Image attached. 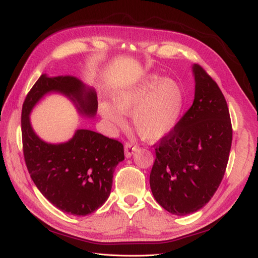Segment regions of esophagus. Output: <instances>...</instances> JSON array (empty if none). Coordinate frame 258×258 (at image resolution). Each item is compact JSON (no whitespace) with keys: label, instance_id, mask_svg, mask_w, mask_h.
Segmentation results:
<instances>
[{"label":"esophagus","instance_id":"34e87169","mask_svg":"<svg viewBox=\"0 0 258 258\" xmlns=\"http://www.w3.org/2000/svg\"><path fill=\"white\" fill-rule=\"evenodd\" d=\"M136 151H137V148L130 143H127L125 146H124V153H125V156L127 157V159H130V157Z\"/></svg>","mask_w":258,"mask_h":258}]
</instances>
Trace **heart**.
Segmentation results:
<instances>
[{
  "instance_id": "heart-1",
  "label": "heart",
  "mask_w": 258,
  "mask_h": 258,
  "mask_svg": "<svg viewBox=\"0 0 258 258\" xmlns=\"http://www.w3.org/2000/svg\"><path fill=\"white\" fill-rule=\"evenodd\" d=\"M184 96L180 85L169 78L161 79L149 75L135 85L119 90L113 96V105L99 103V112L111 126H125L124 114H132L137 134L149 143H155L177 126Z\"/></svg>"
}]
</instances>
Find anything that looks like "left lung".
<instances>
[{"mask_svg": "<svg viewBox=\"0 0 258 258\" xmlns=\"http://www.w3.org/2000/svg\"><path fill=\"white\" fill-rule=\"evenodd\" d=\"M193 105L155 148L150 187L155 201L176 215L198 211L217 192L226 170L232 128L219 86L198 64Z\"/></svg>", "mask_w": 258, "mask_h": 258, "instance_id": "left-lung-1", "label": "left lung"}]
</instances>
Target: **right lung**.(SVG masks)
<instances>
[{"instance_id": "right-lung-1", "label": "right lung", "mask_w": 258, "mask_h": 258, "mask_svg": "<svg viewBox=\"0 0 258 258\" xmlns=\"http://www.w3.org/2000/svg\"><path fill=\"white\" fill-rule=\"evenodd\" d=\"M51 93L68 97L80 115L95 117L97 96L93 88L70 75L49 77L43 74L22 106L24 160L46 199L63 212L85 217L109 197L114 169L124 160L123 145L89 130H77L65 143L41 139L32 127L30 114L41 98Z\"/></svg>"}]
</instances>
